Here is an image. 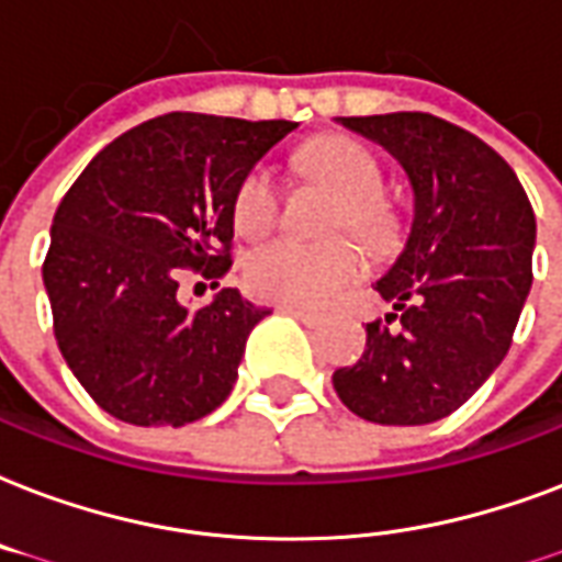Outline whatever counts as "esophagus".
Here are the masks:
<instances>
[{
  "label": "esophagus",
  "instance_id": "1",
  "mask_svg": "<svg viewBox=\"0 0 562 562\" xmlns=\"http://www.w3.org/2000/svg\"><path fill=\"white\" fill-rule=\"evenodd\" d=\"M278 311L290 313V316H295V319H299V322H304L307 328H316V325H322V316H319V313L307 311V307H299V304H281Z\"/></svg>",
  "mask_w": 562,
  "mask_h": 562
}]
</instances>
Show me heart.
I'll list each match as a JSON object with an SVG mask.
<instances>
[{
	"mask_svg": "<svg viewBox=\"0 0 562 562\" xmlns=\"http://www.w3.org/2000/svg\"><path fill=\"white\" fill-rule=\"evenodd\" d=\"M302 169L340 195L330 213V232H351L369 249L393 246L402 220L393 202L381 195L384 167L355 137L330 134L302 151ZM281 213V184L267 164L251 167L234 190L232 220L243 237H260L276 225ZM367 272V255L351 237L325 243H304L295 237H276L251 251L243 267L246 286L258 299L290 304H330Z\"/></svg>",
	"mask_w": 562,
	"mask_h": 562,
	"instance_id": "1",
	"label": "heart"
}]
</instances>
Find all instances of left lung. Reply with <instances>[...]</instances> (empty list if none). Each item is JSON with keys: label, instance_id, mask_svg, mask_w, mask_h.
I'll list each match as a JSON object with an SVG mask.
<instances>
[{"label": "left lung", "instance_id": "8db88e82", "mask_svg": "<svg viewBox=\"0 0 562 562\" xmlns=\"http://www.w3.org/2000/svg\"><path fill=\"white\" fill-rule=\"evenodd\" d=\"M342 123L402 160L416 216L375 286L398 313L369 322L367 349L334 372V390L360 419L428 425L469 402L510 349L533 281V207L510 164L448 120L398 111Z\"/></svg>", "mask_w": 562, "mask_h": 562}]
</instances>
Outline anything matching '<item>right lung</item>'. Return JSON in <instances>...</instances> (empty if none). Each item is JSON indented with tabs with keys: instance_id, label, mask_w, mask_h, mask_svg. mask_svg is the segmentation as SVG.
Returning a JSON list of instances; mask_svg holds the SVG:
<instances>
[{
	"instance_id": "obj_1",
	"label": "right lung",
	"mask_w": 562,
	"mask_h": 562,
	"mask_svg": "<svg viewBox=\"0 0 562 562\" xmlns=\"http://www.w3.org/2000/svg\"><path fill=\"white\" fill-rule=\"evenodd\" d=\"M295 125L155 116L108 143L60 199L43 260L52 328L104 413L181 428L228 398L246 337L269 311L232 286L193 311L178 302V278L220 286L228 276L234 190Z\"/></svg>"
}]
</instances>
